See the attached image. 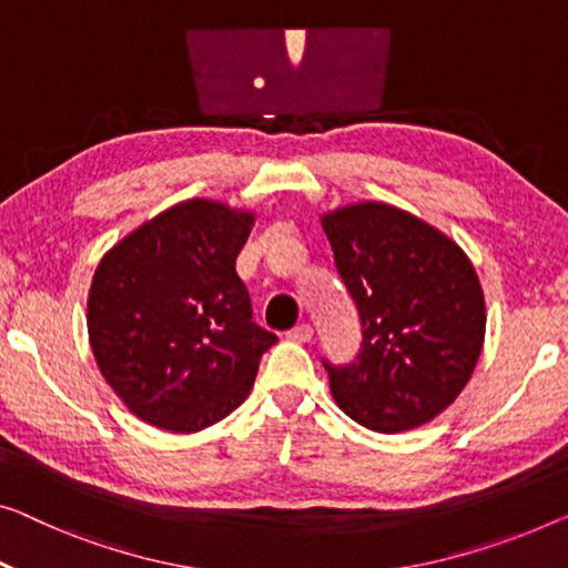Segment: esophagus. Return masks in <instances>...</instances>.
Returning <instances> with one entry per match:
<instances>
[{"label":"esophagus","instance_id":"obj_1","mask_svg":"<svg viewBox=\"0 0 568 568\" xmlns=\"http://www.w3.org/2000/svg\"><path fill=\"white\" fill-rule=\"evenodd\" d=\"M287 338H291V342H301V344H306V342H311V338H313V326H311V324H298V326H293L291 332H287Z\"/></svg>","mask_w":568,"mask_h":568}]
</instances>
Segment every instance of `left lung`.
<instances>
[{
    "mask_svg": "<svg viewBox=\"0 0 568 568\" xmlns=\"http://www.w3.org/2000/svg\"><path fill=\"white\" fill-rule=\"evenodd\" d=\"M321 224L362 324L357 359H324L334 400L379 434L418 428L477 367L487 321L479 277L459 244L387 203H352Z\"/></svg>",
    "mask_w": 568,
    "mask_h": 568,
    "instance_id": "1",
    "label": "left lung"
}]
</instances>
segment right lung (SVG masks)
I'll return each instance as SVG.
<instances>
[{
	"instance_id": "obj_1",
	"label": "right lung",
	"mask_w": 568,
	"mask_h": 568,
	"mask_svg": "<svg viewBox=\"0 0 568 568\" xmlns=\"http://www.w3.org/2000/svg\"><path fill=\"white\" fill-rule=\"evenodd\" d=\"M252 211L191 199L126 234L89 291L101 375L150 426L193 434L240 408L277 336L252 321L236 255Z\"/></svg>"
}]
</instances>
